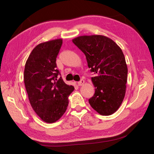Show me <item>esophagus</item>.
Segmentation results:
<instances>
[{
  "instance_id": "obj_1",
  "label": "esophagus",
  "mask_w": 154,
  "mask_h": 154,
  "mask_svg": "<svg viewBox=\"0 0 154 154\" xmlns=\"http://www.w3.org/2000/svg\"><path fill=\"white\" fill-rule=\"evenodd\" d=\"M84 83H85V81L84 80L81 79L79 82L77 83V84H78V85H79V86H82V85H83V84H84Z\"/></svg>"
}]
</instances>
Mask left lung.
<instances>
[{
  "mask_svg": "<svg viewBox=\"0 0 154 154\" xmlns=\"http://www.w3.org/2000/svg\"><path fill=\"white\" fill-rule=\"evenodd\" d=\"M72 43L86 57L95 93L89 99L91 106L103 116L115 113L126 93L128 68L121 48L103 35L80 36Z\"/></svg>",
  "mask_w": 154,
  "mask_h": 154,
  "instance_id": "left-lung-1",
  "label": "left lung"
}]
</instances>
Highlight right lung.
I'll use <instances>...</instances> for the list:
<instances>
[{
  "mask_svg": "<svg viewBox=\"0 0 154 154\" xmlns=\"http://www.w3.org/2000/svg\"><path fill=\"white\" fill-rule=\"evenodd\" d=\"M62 39L38 44L25 64L26 90L33 110L47 123H54L63 116L69 105V96L74 90L58 75L56 58Z\"/></svg>",
  "mask_w": 154,
  "mask_h": 154,
  "instance_id": "add662e5",
  "label": "right lung"
}]
</instances>
